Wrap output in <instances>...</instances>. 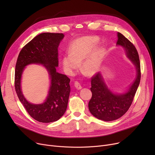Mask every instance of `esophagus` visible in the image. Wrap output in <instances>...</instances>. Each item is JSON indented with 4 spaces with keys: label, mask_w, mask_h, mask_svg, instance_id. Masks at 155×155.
Listing matches in <instances>:
<instances>
[{
    "label": "esophagus",
    "mask_w": 155,
    "mask_h": 155,
    "mask_svg": "<svg viewBox=\"0 0 155 155\" xmlns=\"http://www.w3.org/2000/svg\"><path fill=\"white\" fill-rule=\"evenodd\" d=\"M74 85H75V87L78 89V90H80V89L82 88V86H81V85L78 82H75Z\"/></svg>",
    "instance_id": "obj_1"
}]
</instances>
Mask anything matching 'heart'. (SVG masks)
Listing matches in <instances>:
<instances>
[{
  "instance_id": "obj_1",
  "label": "heart",
  "mask_w": 155,
  "mask_h": 155,
  "mask_svg": "<svg viewBox=\"0 0 155 155\" xmlns=\"http://www.w3.org/2000/svg\"><path fill=\"white\" fill-rule=\"evenodd\" d=\"M98 43L99 39L94 36L75 39L70 47V53L64 54L62 58L65 72L73 75L82 62V70L86 74L93 75L98 72L106 54L104 48L96 47Z\"/></svg>"
}]
</instances>
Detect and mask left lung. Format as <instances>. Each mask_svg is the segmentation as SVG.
<instances>
[{
    "mask_svg": "<svg viewBox=\"0 0 155 155\" xmlns=\"http://www.w3.org/2000/svg\"><path fill=\"white\" fill-rule=\"evenodd\" d=\"M117 45L123 46L128 58L136 67V78L124 94H113L104 82L100 72L91 78L92 98L88 102V109L92 114L104 121H112L123 116L128 110L141 79V68L139 54L134 45L120 32H117Z\"/></svg>",
    "mask_w": 155,
    "mask_h": 155,
    "instance_id": "1",
    "label": "left lung"
}]
</instances>
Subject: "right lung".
I'll return each mask as SVG.
<instances>
[{
    "label": "right lung",
    "mask_w": 155,
    "mask_h": 155,
    "mask_svg": "<svg viewBox=\"0 0 155 155\" xmlns=\"http://www.w3.org/2000/svg\"><path fill=\"white\" fill-rule=\"evenodd\" d=\"M64 35L62 33L44 32L32 39L20 51L15 64L14 84L20 102L31 117L40 123H49L60 119L67 110L70 92V79L56 71L58 66V47ZM43 64L51 78L50 91L45 102L32 104L24 98L20 89L23 68L28 64Z\"/></svg>",
    "instance_id": "1"
}]
</instances>
